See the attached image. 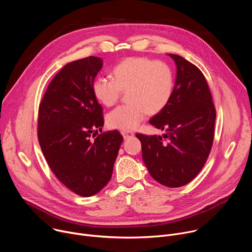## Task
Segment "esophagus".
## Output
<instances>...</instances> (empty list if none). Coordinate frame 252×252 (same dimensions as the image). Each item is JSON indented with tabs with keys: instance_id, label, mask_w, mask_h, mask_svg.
<instances>
[{
	"instance_id": "obj_1",
	"label": "esophagus",
	"mask_w": 252,
	"mask_h": 252,
	"mask_svg": "<svg viewBox=\"0 0 252 252\" xmlns=\"http://www.w3.org/2000/svg\"><path fill=\"white\" fill-rule=\"evenodd\" d=\"M122 134H123V136H124L125 139H126V138H128V137H131V136L134 135V133H133L132 131H130V130H122Z\"/></svg>"
}]
</instances>
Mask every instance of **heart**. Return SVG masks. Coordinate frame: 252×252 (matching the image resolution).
<instances>
[{
  "instance_id": "heart-1",
  "label": "heart",
  "mask_w": 252,
  "mask_h": 252,
  "mask_svg": "<svg viewBox=\"0 0 252 252\" xmlns=\"http://www.w3.org/2000/svg\"><path fill=\"white\" fill-rule=\"evenodd\" d=\"M113 73L114 79L98 76L93 83L94 95L105 106L114 105L123 93H128L129 102L116 107L106 117L112 128H135L149 114L160 113L172 97L174 75L164 62L132 57L118 63Z\"/></svg>"
}]
</instances>
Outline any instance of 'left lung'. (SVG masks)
<instances>
[{
  "label": "left lung",
  "mask_w": 252,
  "mask_h": 252,
  "mask_svg": "<svg viewBox=\"0 0 252 252\" xmlns=\"http://www.w3.org/2000/svg\"><path fill=\"white\" fill-rule=\"evenodd\" d=\"M169 56L176 64L173 94L150 121L166 132L162 136L135 135L151 175L165 187L179 188L192 181L209 156L217 112L201 70L181 56Z\"/></svg>",
  "instance_id": "1"
}]
</instances>
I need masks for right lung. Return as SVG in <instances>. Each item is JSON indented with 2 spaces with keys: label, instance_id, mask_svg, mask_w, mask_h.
Masks as SVG:
<instances>
[{
  "label": "right lung",
  "instance_id": "add662e5",
  "mask_svg": "<svg viewBox=\"0 0 252 252\" xmlns=\"http://www.w3.org/2000/svg\"><path fill=\"white\" fill-rule=\"evenodd\" d=\"M102 60L88 57L65 64L50 83L39 106L38 138L54 174L68 189L92 196L113 174L123 142L119 130L101 132L102 107L93 83Z\"/></svg>",
  "mask_w": 252,
  "mask_h": 252
}]
</instances>
